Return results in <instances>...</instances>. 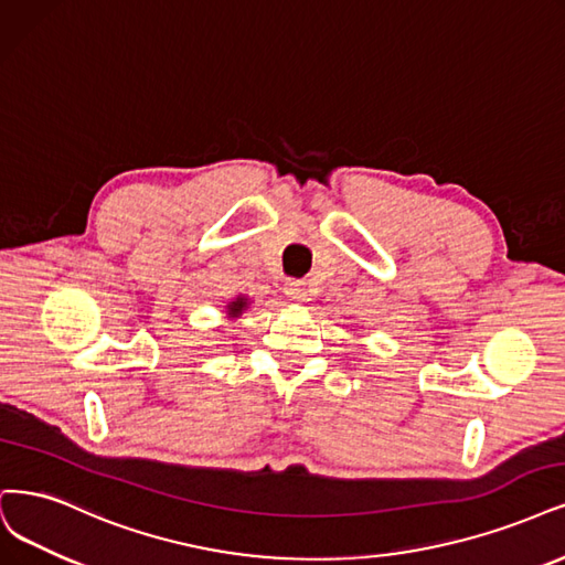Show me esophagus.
<instances>
[{"label":"esophagus","instance_id":"1","mask_svg":"<svg viewBox=\"0 0 565 565\" xmlns=\"http://www.w3.org/2000/svg\"><path fill=\"white\" fill-rule=\"evenodd\" d=\"M285 295L291 299V301H306V282L303 280H287L285 282Z\"/></svg>","mask_w":565,"mask_h":565}]
</instances>
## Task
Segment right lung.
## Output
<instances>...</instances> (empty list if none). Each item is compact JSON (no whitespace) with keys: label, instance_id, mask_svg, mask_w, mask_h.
Masks as SVG:
<instances>
[{"label":"right lung","instance_id":"obj_1","mask_svg":"<svg viewBox=\"0 0 565 565\" xmlns=\"http://www.w3.org/2000/svg\"><path fill=\"white\" fill-rule=\"evenodd\" d=\"M245 306H247V301L245 299H236V301H231L228 303V316L231 318H238L243 310H245Z\"/></svg>","mask_w":565,"mask_h":565}]
</instances>
